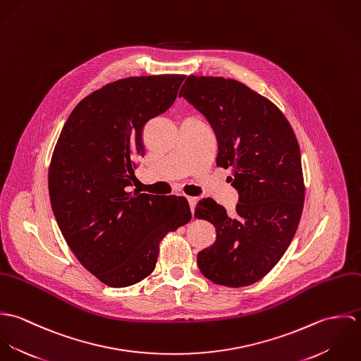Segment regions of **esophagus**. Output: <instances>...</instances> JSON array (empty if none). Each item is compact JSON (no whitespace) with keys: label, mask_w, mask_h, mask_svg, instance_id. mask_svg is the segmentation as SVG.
<instances>
[{"label":"esophagus","mask_w":361,"mask_h":361,"mask_svg":"<svg viewBox=\"0 0 361 361\" xmlns=\"http://www.w3.org/2000/svg\"><path fill=\"white\" fill-rule=\"evenodd\" d=\"M188 202H189V206H190V209H192V212H193L197 199H196V197H192V196H188Z\"/></svg>","instance_id":"obj_1"}]
</instances>
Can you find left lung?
<instances>
[{
    "label": "left lung",
    "instance_id": "8db88e82",
    "mask_svg": "<svg viewBox=\"0 0 361 361\" xmlns=\"http://www.w3.org/2000/svg\"><path fill=\"white\" fill-rule=\"evenodd\" d=\"M179 97L212 126L216 165L232 169L239 193L233 214L212 199L197 203L195 216L216 229L197 265L216 285H252L283 256L300 222L305 180L296 135L275 104L235 79L190 75Z\"/></svg>",
    "mask_w": 361,
    "mask_h": 361
}]
</instances>
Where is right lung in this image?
Returning <instances> with one entry per match:
<instances>
[{
  "label": "right lung",
  "mask_w": 361,
  "mask_h": 361,
  "mask_svg": "<svg viewBox=\"0 0 361 361\" xmlns=\"http://www.w3.org/2000/svg\"><path fill=\"white\" fill-rule=\"evenodd\" d=\"M185 75L132 76L75 106L52 153L49 192L58 226L79 262L106 286L125 288L154 271L159 242L188 224L182 196L130 192L143 128L165 112Z\"/></svg>",
  "instance_id": "add662e5"
}]
</instances>
